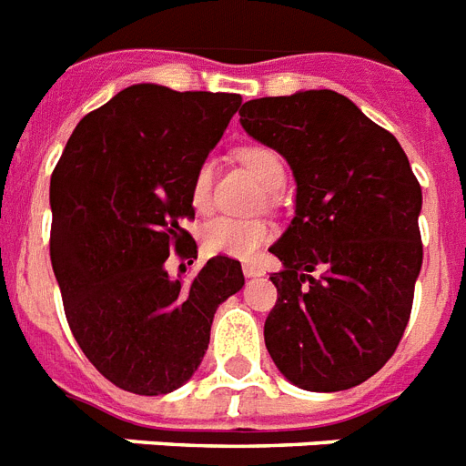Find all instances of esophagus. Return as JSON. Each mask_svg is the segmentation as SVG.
I'll return each mask as SVG.
<instances>
[{
  "label": "esophagus",
  "mask_w": 466,
  "mask_h": 466,
  "mask_svg": "<svg viewBox=\"0 0 466 466\" xmlns=\"http://www.w3.org/2000/svg\"><path fill=\"white\" fill-rule=\"evenodd\" d=\"M242 274L248 276V279H255V276H261L264 271L259 267H255V264H242Z\"/></svg>",
  "instance_id": "1"
}]
</instances>
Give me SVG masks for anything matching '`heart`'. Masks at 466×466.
Wrapping results in <instances>:
<instances>
[{"instance_id": "heart-1", "label": "heart", "mask_w": 466, "mask_h": 466, "mask_svg": "<svg viewBox=\"0 0 466 466\" xmlns=\"http://www.w3.org/2000/svg\"><path fill=\"white\" fill-rule=\"evenodd\" d=\"M238 159L245 168L255 173L257 180L268 192H279L286 183V164L276 149L267 145H245L238 149ZM211 183H214V164L205 159L198 167L190 183V205L198 211L211 207ZM271 238V226L264 218L214 217L199 228V242L209 255H224L233 259H249L257 249Z\"/></svg>"}]
</instances>
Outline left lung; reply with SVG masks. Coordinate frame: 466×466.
<instances>
[{
    "instance_id": "obj_1",
    "label": "left lung",
    "mask_w": 466,
    "mask_h": 466,
    "mask_svg": "<svg viewBox=\"0 0 466 466\" xmlns=\"http://www.w3.org/2000/svg\"><path fill=\"white\" fill-rule=\"evenodd\" d=\"M242 128L298 180L295 218L271 255L283 271L264 321L280 374L314 393L348 390L393 357L421 268V186L393 133L333 90L249 99Z\"/></svg>"
}]
</instances>
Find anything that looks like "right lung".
Here are the masks:
<instances>
[{
    "label": "right lung",
    "instance_id": "obj_1",
    "mask_svg": "<svg viewBox=\"0 0 466 466\" xmlns=\"http://www.w3.org/2000/svg\"><path fill=\"white\" fill-rule=\"evenodd\" d=\"M240 104L233 92L130 86L83 116L52 173L49 257L66 321L92 367L128 393L183 386L217 307L245 286L230 257L190 280L164 268L171 249L198 259L180 226L195 218L192 176Z\"/></svg>",
    "mask_w": 466,
    "mask_h": 466
}]
</instances>
